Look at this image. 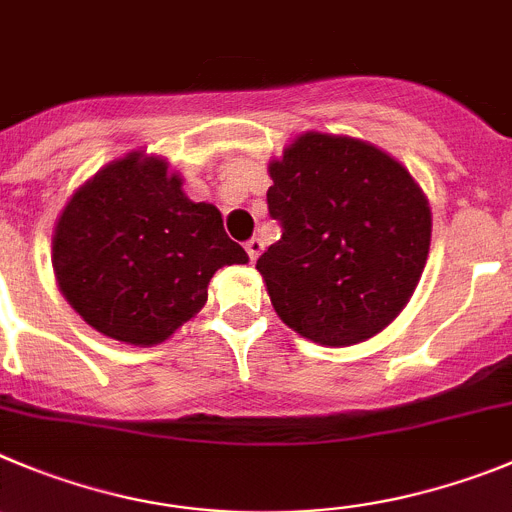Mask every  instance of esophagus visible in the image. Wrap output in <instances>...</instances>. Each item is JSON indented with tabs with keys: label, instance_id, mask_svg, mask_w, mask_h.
Listing matches in <instances>:
<instances>
[{
	"label": "esophagus",
	"instance_id": "esophagus-1",
	"mask_svg": "<svg viewBox=\"0 0 512 512\" xmlns=\"http://www.w3.org/2000/svg\"><path fill=\"white\" fill-rule=\"evenodd\" d=\"M261 251H264V241H261V238H251V241H246L248 259L256 261L261 256Z\"/></svg>",
	"mask_w": 512,
	"mask_h": 512
}]
</instances>
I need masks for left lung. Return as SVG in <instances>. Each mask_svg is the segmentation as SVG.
I'll return each mask as SVG.
<instances>
[{"instance_id":"1","label":"left lung","mask_w":512,"mask_h":512,"mask_svg":"<svg viewBox=\"0 0 512 512\" xmlns=\"http://www.w3.org/2000/svg\"><path fill=\"white\" fill-rule=\"evenodd\" d=\"M269 175L281 238L256 269L281 322L327 348L378 335L409 304L429 256L424 190L383 149L320 131L294 139Z\"/></svg>"}]
</instances>
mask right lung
Returning a JSON list of instances; mask_svg holds the SVG:
<instances>
[{"instance_id": "right-lung-1", "label": "right lung", "mask_w": 512, "mask_h": 512, "mask_svg": "<svg viewBox=\"0 0 512 512\" xmlns=\"http://www.w3.org/2000/svg\"><path fill=\"white\" fill-rule=\"evenodd\" d=\"M246 261L220 210L192 203L167 159L144 152L78 187L53 233L55 279L70 307L101 335L139 348L203 309L215 271Z\"/></svg>"}]
</instances>
